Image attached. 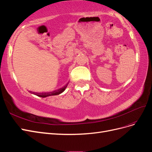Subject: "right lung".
Listing matches in <instances>:
<instances>
[{"mask_svg":"<svg viewBox=\"0 0 152 152\" xmlns=\"http://www.w3.org/2000/svg\"><path fill=\"white\" fill-rule=\"evenodd\" d=\"M68 83L69 82H68V83L65 86L61 87V88L59 89L58 90H56V91H52V92H48V93H34V92H31V91H30V92L32 94H34L37 96H39V97L46 98V97H48V96H55V95L60 94L61 93H63V91H65Z\"/></svg>","mask_w":152,"mask_h":152,"instance_id":"1","label":"right lung"}]
</instances>
